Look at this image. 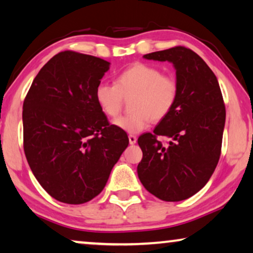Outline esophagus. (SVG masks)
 <instances>
[{"label":"esophagus","mask_w":253,"mask_h":253,"mask_svg":"<svg viewBox=\"0 0 253 253\" xmlns=\"http://www.w3.org/2000/svg\"><path fill=\"white\" fill-rule=\"evenodd\" d=\"M129 142L131 145H133L137 142V137H135L134 134H129Z\"/></svg>","instance_id":"34e87169"}]
</instances>
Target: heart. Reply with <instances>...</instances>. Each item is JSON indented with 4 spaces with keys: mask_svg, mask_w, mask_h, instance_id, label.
Listing matches in <instances>:
<instances>
[{
    "mask_svg": "<svg viewBox=\"0 0 253 253\" xmlns=\"http://www.w3.org/2000/svg\"><path fill=\"white\" fill-rule=\"evenodd\" d=\"M180 94L177 76L163 73L160 67L135 63L120 72L115 83L101 82L97 85L96 101L109 118L122 111L124 97H132L130 114L121 116L114 124L129 133H137L151 124L164 120L173 111Z\"/></svg>",
    "mask_w": 253,
    "mask_h": 253,
    "instance_id": "obj_1",
    "label": "heart"
}]
</instances>
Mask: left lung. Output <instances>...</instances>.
<instances>
[{
  "label": "left lung",
  "mask_w": 253,
  "mask_h": 253,
  "mask_svg": "<svg viewBox=\"0 0 253 253\" xmlns=\"http://www.w3.org/2000/svg\"><path fill=\"white\" fill-rule=\"evenodd\" d=\"M146 59L171 61L180 94L170 115L153 132L141 134L138 164L141 184L157 199L178 202L206 186L221 154L226 109L217 78L199 54L186 46L156 51ZM160 136H167L164 143Z\"/></svg>",
  "instance_id": "obj_1"
}]
</instances>
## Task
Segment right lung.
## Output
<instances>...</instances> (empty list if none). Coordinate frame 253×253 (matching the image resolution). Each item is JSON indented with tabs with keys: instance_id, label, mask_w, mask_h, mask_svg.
I'll return each instance as SVG.
<instances>
[{
	"instance_id": "add662e5",
	"label": "right lung",
	"mask_w": 253,
	"mask_h": 253,
	"mask_svg": "<svg viewBox=\"0 0 253 253\" xmlns=\"http://www.w3.org/2000/svg\"><path fill=\"white\" fill-rule=\"evenodd\" d=\"M109 68L101 58L61 51L43 66L23 106L24 152L40 185L67 204L104 189L129 138L109 123L96 87Z\"/></svg>"
}]
</instances>
